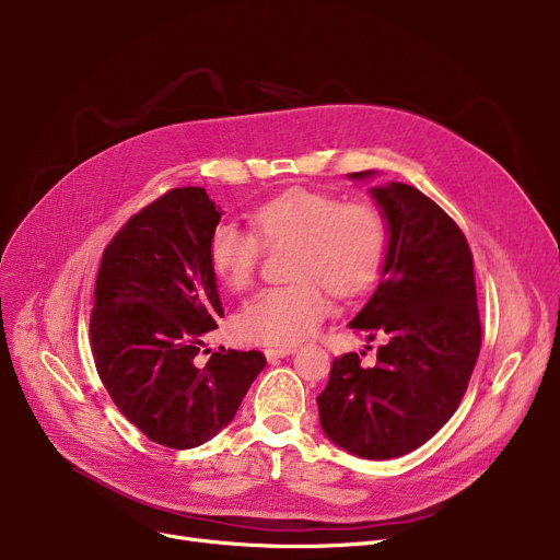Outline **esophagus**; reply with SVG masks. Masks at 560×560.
<instances>
[{
  "label": "esophagus",
  "instance_id": "obj_1",
  "mask_svg": "<svg viewBox=\"0 0 560 560\" xmlns=\"http://www.w3.org/2000/svg\"><path fill=\"white\" fill-rule=\"evenodd\" d=\"M290 354H295V347H275V349H265V357H268L270 363L279 361V359H285Z\"/></svg>",
  "mask_w": 560,
  "mask_h": 560
}]
</instances>
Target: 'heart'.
I'll use <instances>...</instances> for the list:
<instances>
[{"instance_id":"heart-1","label":"heart","mask_w":560,"mask_h":560,"mask_svg":"<svg viewBox=\"0 0 560 560\" xmlns=\"http://www.w3.org/2000/svg\"><path fill=\"white\" fill-rule=\"evenodd\" d=\"M252 229L220 222L209 235V262L213 275L231 290L252 283L268 247L292 245L288 285L265 288L235 315V331L247 342L292 347L315 331L329 311L327 285L338 298L368 290L388 252V226L374 206L340 201L319 190H290L258 206L249 218Z\"/></svg>"}]
</instances>
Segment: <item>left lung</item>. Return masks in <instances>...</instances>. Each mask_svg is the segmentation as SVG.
I'll return each mask as SVG.
<instances>
[{"mask_svg":"<svg viewBox=\"0 0 560 560\" xmlns=\"http://www.w3.org/2000/svg\"><path fill=\"white\" fill-rule=\"evenodd\" d=\"M370 195L388 226V252L349 327L384 345L374 368H363L357 351L334 359L317 410L331 443L386 460L422 447L454 416L479 359L481 322L472 252L458 224L413 186L390 182Z\"/></svg>","mask_w":560,"mask_h":560,"instance_id":"8db88e82","label":"left lung"}]
</instances>
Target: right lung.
Masks as SVG:
<instances>
[{
	"label": "right lung",
	"mask_w": 560,
	"mask_h": 560,
	"mask_svg": "<svg viewBox=\"0 0 560 560\" xmlns=\"http://www.w3.org/2000/svg\"><path fill=\"white\" fill-rule=\"evenodd\" d=\"M222 211L203 188H174L104 249L91 347L120 413L156 445L190 450L220 433L265 368L260 351L222 349L197 365L224 315L209 262Z\"/></svg>",
	"instance_id": "obj_1"
}]
</instances>
